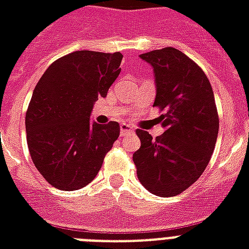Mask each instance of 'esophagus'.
Wrapping results in <instances>:
<instances>
[{"instance_id": "34e87169", "label": "esophagus", "mask_w": 249, "mask_h": 249, "mask_svg": "<svg viewBox=\"0 0 249 249\" xmlns=\"http://www.w3.org/2000/svg\"><path fill=\"white\" fill-rule=\"evenodd\" d=\"M133 133V129L130 125L128 124H121L120 125V134L121 136H126V134H130Z\"/></svg>"}]
</instances>
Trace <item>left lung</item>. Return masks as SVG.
Listing matches in <instances>:
<instances>
[{"label":"left lung","instance_id":"left-lung-1","mask_svg":"<svg viewBox=\"0 0 249 249\" xmlns=\"http://www.w3.org/2000/svg\"><path fill=\"white\" fill-rule=\"evenodd\" d=\"M154 70V106L165 130L152 140L138 129L141 147L133 154L137 176L156 196H174L197 181L208 165L218 136L214 94L199 66L174 48L141 54Z\"/></svg>","mask_w":249,"mask_h":249}]
</instances>
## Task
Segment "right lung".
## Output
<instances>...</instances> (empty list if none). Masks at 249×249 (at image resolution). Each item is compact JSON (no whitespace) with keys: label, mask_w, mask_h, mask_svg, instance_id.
<instances>
[{"label":"right lung","mask_w":249,"mask_h":249,"mask_svg":"<svg viewBox=\"0 0 249 249\" xmlns=\"http://www.w3.org/2000/svg\"><path fill=\"white\" fill-rule=\"evenodd\" d=\"M123 54L73 52L49 66L33 90L25 113L27 143L42 177L63 191L93 181L119 138L116 121H90L98 98L120 73Z\"/></svg>","instance_id":"add662e5"}]
</instances>
